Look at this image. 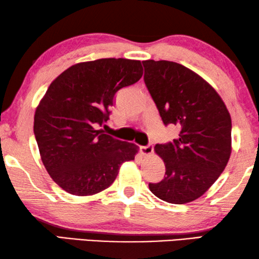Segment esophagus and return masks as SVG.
Instances as JSON below:
<instances>
[{
	"label": "esophagus",
	"instance_id": "obj_1",
	"mask_svg": "<svg viewBox=\"0 0 259 259\" xmlns=\"http://www.w3.org/2000/svg\"><path fill=\"white\" fill-rule=\"evenodd\" d=\"M140 150H141V152L143 155H151L152 152H154V146L151 145H148V146H143L140 148Z\"/></svg>",
	"mask_w": 259,
	"mask_h": 259
}]
</instances>
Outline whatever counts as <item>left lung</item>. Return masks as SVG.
Here are the masks:
<instances>
[{
  "instance_id": "left-lung-1",
  "label": "left lung",
  "mask_w": 259,
  "mask_h": 259,
  "mask_svg": "<svg viewBox=\"0 0 259 259\" xmlns=\"http://www.w3.org/2000/svg\"><path fill=\"white\" fill-rule=\"evenodd\" d=\"M145 83L165 126L179 138L157 143L164 179L149 184L160 200L185 204L201 197L225 169L231 156L232 120L225 103L204 79L169 61L142 62Z\"/></svg>"
}]
</instances>
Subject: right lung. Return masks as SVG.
Returning <instances> with one entry per match:
<instances>
[{
	"instance_id": "add662e5",
	"label": "right lung",
	"mask_w": 259,
	"mask_h": 259,
	"mask_svg": "<svg viewBox=\"0 0 259 259\" xmlns=\"http://www.w3.org/2000/svg\"><path fill=\"white\" fill-rule=\"evenodd\" d=\"M140 61L102 58L72 65L50 83L34 116L42 163L65 192L88 196L107 189L138 152L97 127L108 121L116 93L138 82Z\"/></svg>"
}]
</instances>
